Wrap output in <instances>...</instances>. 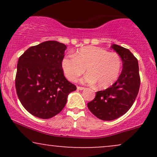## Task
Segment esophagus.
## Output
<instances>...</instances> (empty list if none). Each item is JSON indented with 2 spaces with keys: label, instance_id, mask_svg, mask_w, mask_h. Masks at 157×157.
<instances>
[{
  "label": "esophagus",
  "instance_id": "obj_1",
  "mask_svg": "<svg viewBox=\"0 0 157 157\" xmlns=\"http://www.w3.org/2000/svg\"><path fill=\"white\" fill-rule=\"evenodd\" d=\"M77 89L82 91V90H84L85 89V88L84 87H80V86H77Z\"/></svg>",
  "mask_w": 157,
  "mask_h": 157
}]
</instances>
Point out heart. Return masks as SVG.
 <instances>
[{
  "label": "heart",
  "mask_w": 157,
  "mask_h": 157,
  "mask_svg": "<svg viewBox=\"0 0 157 157\" xmlns=\"http://www.w3.org/2000/svg\"><path fill=\"white\" fill-rule=\"evenodd\" d=\"M63 72L69 80L76 81L86 71L82 82L97 84L100 89L111 86L120 75L122 60L115 52H109L97 46H88L80 48L75 57H65L62 60Z\"/></svg>",
  "instance_id": "1"
}]
</instances>
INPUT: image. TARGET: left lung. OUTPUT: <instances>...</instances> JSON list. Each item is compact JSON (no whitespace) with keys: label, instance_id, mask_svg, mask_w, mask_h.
I'll return each instance as SVG.
<instances>
[{"label":"left lung","instance_id":"8db88e82","mask_svg":"<svg viewBox=\"0 0 157 157\" xmlns=\"http://www.w3.org/2000/svg\"><path fill=\"white\" fill-rule=\"evenodd\" d=\"M111 47L122 61V72L111 87L97 91L95 98L87 104L94 116L105 121L116 120L131 109L140 86L137 59L128 48L117 44Z\"/></svg>","mask_w":157,"mask_h":157}]
</instances>
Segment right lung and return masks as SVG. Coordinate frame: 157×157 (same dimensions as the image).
Returning <instances> with one entry per match:
<instances>
[{
  "label": "right lung",
  "mask_w": 157,
  "mask_h": 157,
  "mask_svg": "<svg viewBox=\"0 0 157 157\" xmlns=\"http://www.w3.org/2000/svg\"><path fill=\"white\" fill-rule=\"evenodd\" d=\"M63 44L48 40L29 48L19 57L15 77L17 97L25 109L41 119L62 111L76 86L66 80L62 68Z\"/></svg>",
  "instance_id": "add662e5"
}]
</instances>
